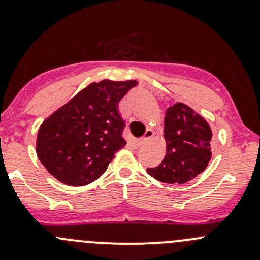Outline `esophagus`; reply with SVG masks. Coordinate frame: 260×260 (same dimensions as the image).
Wrapping results in <instances>:
<instances>
[{
    "label": "esophagus",
    "mask_w": 260,
    "mask_h": 260,
    "mask_svg": "<svg viewBox=\"0 0 260 260\" xmlns=\"http://www.w3.org/2000/svg\"><path fill=\"white\" fill-rule=\"evenodd\" d=\"M152 137H153V131H152V129H147L146 133H145V136H143L142 138H140V140L137 141V146L141 147V146L143 145V143L146 142L147 140H149V138H152Z\"/></svg>",
    "instance_id": "obj_1"
}]
</instances>
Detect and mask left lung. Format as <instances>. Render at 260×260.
Returning a JSON list of instances; mask_svg holds the SVG:
<instances>
[{"instance_id": "8db88e82", "label": "left lung", "mask_w": 260, "mask_h": 260, "mask_svg": "<svg viewBox=\"0 0 260 260\" xmlns=\"http://www.w3.org/2000/svg\"><path fill=\"white\" fill-rule=\"evenodd\" d=\"M166 154L161 164L147 169L165 183H186L205 171L211 159L212 133L209 123L183 103L170 107L165 115Z\"/></svg>"}]
</instances>
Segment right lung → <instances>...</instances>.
<instances>
[{
  "label": "right lung",
  "instance_id": "right-lung-1",
  "mask_svg": "<svg viewBox=\"0 0 260 260\" xmlns=\"http://www.w3.org/2000/svg\"><path fill=\"white\" fill-rule=\"evenodd\" d=\"M136 85V80L91 83L44 120L36 152L49 174L65 185L84 186L106 172L127 143L117 106Z\"/></svg>",
  "mask_w": 260,
  "mask_h": 260
}]
</instances>
